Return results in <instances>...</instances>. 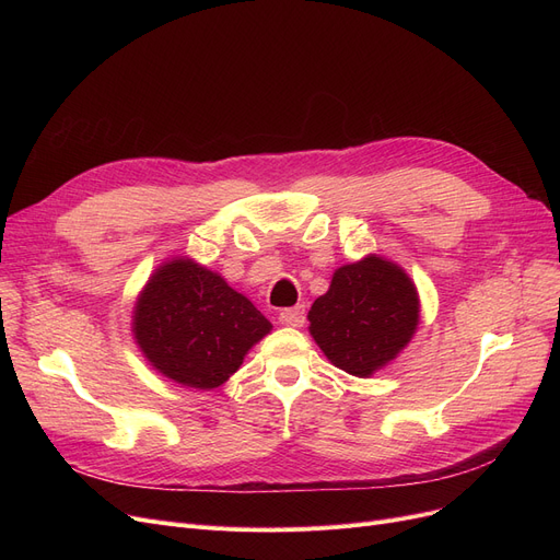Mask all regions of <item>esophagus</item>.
<instances>
[{
  "mask_svg": "<svg viewBox=\"0 0 560 560\" xmlns=\"http://www.w3.org/2000/svg\"><path fill=\"white\" fill-rule=\"evenodd\" d=\"M304 306H292V308H283L279 313V322L283 327H302L304 325Z\"/></svg>",
  "mask_w": 560,
  "mask_h": 560,
  "instance_id": "34e87169",
  "label": "esophagus"
}]
</instances>
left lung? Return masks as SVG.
I'll list each match as a JSON object with an SVG mask.
<instances>
[{
	"label": "left lung",
	"mask_w": 560,
	"mask_h": 560,
	"mask_svg": "<svg viewBox=\"0 0 560 560\" xmlns=\"http://www.w3.org/2000/svg\"><path fill=\"white\" fill-rule=\"evenodd\" d=\"M311 336L325 357L354 376H372L397 359L420 325L416 283L376 254L334 272L308 311Z\"/></svg>",
	"instance_id": "left-lung-1"
}]
</instances>
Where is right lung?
I'll list each match as a JSON object with an SVG mask.
<instances>
[{"instance_id":"obj_1","label":"right lung","mask_w":560,"mask_h":560,"mask_svg":"<svg viewBox=\"0 0 560 560\" xmlns=\"http://www.w3.org/2000/svg\"><path fill=\"white\" fill-rule=\"evenodd\" d=\"M270 329L245 295L186 256L163 262L133 308V338L144 359L195 390L222 386Z\"/></svg>"}]
</instances>
